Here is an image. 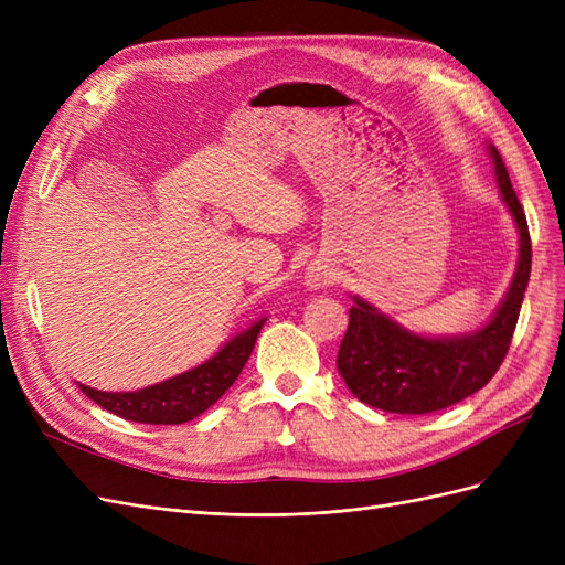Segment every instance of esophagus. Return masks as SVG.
<instances>
[{"label":"esophagus","mask_w":565,"mask_h":565,"mask_svg":"<svg viewBox=\"0 0 565 565\" xmlns=\"http://www.w3.org/2000/svg\"><path fill=\"white\" fill-rule=\"evenodd\" d=\"M306 278H309V285H311V287H320V285L328 282V276H324V273H322L320 268H311L309 276H306Z\"/></svg>","instance_id":"1"}]
</instances>
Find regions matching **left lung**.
<instances>
[{"label": "left lung", "instance_id": "1", "mask_svg": "<svg viewBox=\"0 0 565 565\" xmlns=\"http://www.w3.org/2000/svg\"><path fill=\"white\" fill-rule=\"evenodd\" d=\"M488 148L502 200L519 228V264L509 292L481 330L457 337L415 334L365 299L353 297L337 370L358 401L386 413L426 415L465 401L500 370L516 330L533 247L502 156L494 146Z\"/></svg>", "mask_w": 565, "mask_h": 565}]
</instances>
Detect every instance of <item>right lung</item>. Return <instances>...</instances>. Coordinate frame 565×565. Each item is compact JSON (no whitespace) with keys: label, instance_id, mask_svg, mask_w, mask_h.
Listing matches in <instances>:
<instances>
[{"label":"right lung","instance_id":"right-lung-1","mask_svg":"<svg viewBox=\"0 0 565 565\" xmlns=\"http://www.w3.org/2000/svg\"><path fill=\"white\" fill-rule=\"evenodd\" d=\"M266 318L256 320L252 328L226 341L216 355L202 365L181 372L172 380L152 384L139 391H96L77 384L82 393L98 403L108 413L141 424H183L212 407L233 386L237 374L249 361Z\"/></svg>","mask_w":565,"mask_h":565}]
</instances>
